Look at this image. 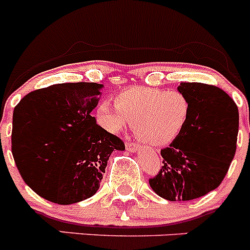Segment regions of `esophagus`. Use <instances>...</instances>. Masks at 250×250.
<instances>
[{"label": "esophagus", "instance_id": "34e87169", "mask_svg": "<svg viewBox=\"0 0 250 250\" xmlns=\"http://www.w3.org/2000/svg\"><path fill=\"white\" fill-rule=\"evenodd\" d=\"M125 147H126V150H129V151H135L138 145H136L134 141L126 140V143H125Z\"/></svg>", "mask_w": 250, "mask_h": 250}]
</instances>
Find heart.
<instances>
[{"mask_svg": "<svg viewBox=\"0 0 250 250\" xmlns=\"http://www.w3.org/2000/svg\"><path fill=\"white\" fill-rule=\"evenodd\" d=\"M190 111V101L183 92L131 87L119 95L115 105L101 104L99 119L110 131H119L130 124L143 143L163 146L182 134Z\"/></svg>", "mask_w": 250, "mask_h": 250, "instance_id": "heart-1", "label": "heart"}]
</instances>
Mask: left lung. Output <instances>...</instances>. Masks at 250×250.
<instances>
[{
  "instance_id": "1",
  "label": "left lung",
  "mask_w": 250,
  "mask_h": 250,
  "mask_svg": "<svg viewBox=\"0 0 250 250\" xmlns=\"http://www.w3.org/2000/svg\"><path fill=\"white\" fill-rule=\"evenodd\" d=\"M178 90L190 101V118L161 149L164 165L149 179L152 190L170 202L196 199L219 187L235 155L239 127L237 105L222 89L182 83Z\"/></svg>"
}]
</instances>
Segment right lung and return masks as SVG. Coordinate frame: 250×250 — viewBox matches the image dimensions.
Masks as SVG:
<instances>
[{"instance_id": "right-lung-1", "label": "right lung", "mask_w": 250, "mask_h": 250, "mask_svg": "<svg viewBox=\"0 0 250 250\" xmlns=\"http://www.w3.org/2000/svg\"><path fill=\"white\" fill-rule=\"evenodd\" d=\"M101 87L51 85L27 94L15 107L13 159L23 182L48 202L67 205L94 195L111 152L125 149L90 115Z\"/></svg>"}]
</instances>
